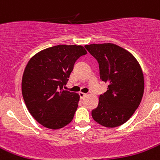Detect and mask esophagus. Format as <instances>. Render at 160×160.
<instances>
[{"label":"esophagus","instance_id":"34e87169","mask_svg":"<svg viewBox=\"0 0 160 160\" xmlns=\"http://www.w3.org/2000/svg\"><path fill=\"white\" fill-rule=\"evenodd\" d=\"M79 95H80V98L81 99H83V98L86 97L87 96V94H85V93H83V92H80L79 93Z\"/></svg>","mask_w":160,"mask_h":160}]
</instances>
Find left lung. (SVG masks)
<instances>
[{"label":"left lung","mask_w":160,"mask_h":160,"mask_svg":"<svg viewBox=\"0 0 160 160\" xmlns=\"http://www.w3.org/2000/svg\"><path fill=\"white\" fill-rule=\"evenodd\" d=\"M85 48L98 62L100 80L108 84L91 116L102 126H120L132 116L142 99V68L132 54L114 44H93Z\"/></svg>","instance_id":"obj_1"}]
</instances>
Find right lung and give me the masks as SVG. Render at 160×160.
<instances>
[{
    "label": "right lung",
    "mask_w": 160,
    "mask_h": 160,
    "mask_svg": "<svg viewBox=\"0 0 160 160\" xmlns=\"http://www.w3.org/2000/svg\"><path fill=\"white\" fill-rule=\"evenodd\" d=\"M87 54L80 45H57L41 51L27 63L22 93L29 113L49 129L69 124L78 107V94L65 91L76 61Z\"/></svg>",
    "instance_id": "1"
}]
</instances>
